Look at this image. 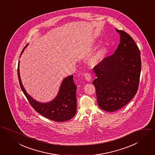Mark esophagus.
<instances>
[{
  "label": "esophagus",
  "instance_id": "1",
  "mask_svg": "<svg viewBox=\"0 0 155 155\" xmlns=\"http://www.w3.org/2000/svg\"><path fill=\"white\" fill-rule=\"evenodd\" d=\"M84 77L86 78V81H90L91 80V74L88 72H87L84 74Z\"/></svg>",
  "mask_w": 155,
  "mask_h": 155
}]
</instances>
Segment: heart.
Here are the masks:
<instances>
[{
    "label": "heart",
    "instance_id": "obj_1",
    "mask_svg": "<svg viewBox=\"0 0 155 155\" xmlns=\"http://www.w3.org/2000/svg\"><path fill=\"white\" fill-rule=\"evenodd\" d=\"M106 54V49L104 46L100 47L90 59V65L96 66L103 61Z\"/></svg>",
    "mask_w": 155,
    "mask_h": 155
}]
</instances>
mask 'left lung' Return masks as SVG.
I'll return each instance as SVG.
<instances>
[{
	"instance_id": "1",
	"label": "left lung",
	"mask_w": 155,
	"mask_h": 155,
	"mask_svg": "<svg viewBox=\"0 0 155 155\" xmlns=\"http://www.w3.org/2000/svg\"><path fill=\"white\" fill-rule=\"evenodd\" d=\"M116 31L120 35L117 49L93 68L97 101L107 112L120 109L134 97L141 68L140 52L134 40L126 32Z\"/></svg>"
}]
</instances>
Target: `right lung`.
<instances>
[{
	"instance_id": "1",
	"label": "right lung",
	"mask_w": 155,
	"mask_h": 155,
	"mask_svg": "<svg viewBox=\"0 0 155 155\" xmlns=\"http://www.w3.org/2000/svg\"><path fill=\"white\" fill-rule=\"evenodd\" d=\"M25 46L21 53L24 52ZM19 61L18 66V77L21 88L35 110L46 118L56 122H64L72 118L77 112V86L73 75L64 79L56 97L49 102L40 103L32 98L25 91L22 84L19 75Z\"/></svg>"
}]
</instances>
